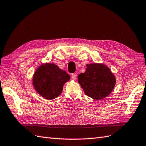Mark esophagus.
Masks as SVG:
<instances>
[{"label": "esophagus", "instance_id": "obj_1", "mask_svg": "<svg viewBox=\"0 0 146 146\" xmlns=\"http://www.w3.org/2000/svg\"><path fill=\"white\" fill-rule=\"evenodd\" d=\"M71 77H72V78L73 80H76L77 79V74H72V76H71Z\"/></svg>", "mask_w": 146, "mask_h": 146}]
</instances>
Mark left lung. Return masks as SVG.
I'll return each mask as SVG.
<instances>
[{"label": "left lung", "instance_id": "8db88e82", "mask_svg": "<svg viewBox=\"0 0 146 146\" xmlns=\"http://www.w3.org/2000/svg\"><path fill=\"white\" fill-rule=\"evenodd\" d=\"M86 66V72L78 76V82L86 94L96 100L108 96L115 85L114 74L103 64L94 63Z\"/></svg>", "mask_w": 146, "mask_h": 146}]
</instances>
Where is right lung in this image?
<instances>
[{
  "label": "right lung",
  "instance_id": "add662e5",
  "mask_svg": "<svg viewBox=\"0 0 146 146\" xmlns=\"http://www.w3.org/2000/svg\"><path fill=\"white\" fill-rule=\"evenodd\" d=\"M70 77L66 71L53 63L41 64L35 70L32 84L38 94L47 100H52L60 95L63 86Z\"/></svg>",
  "mask_w": 146,
  "mask_h": 146
}]
</instances>
